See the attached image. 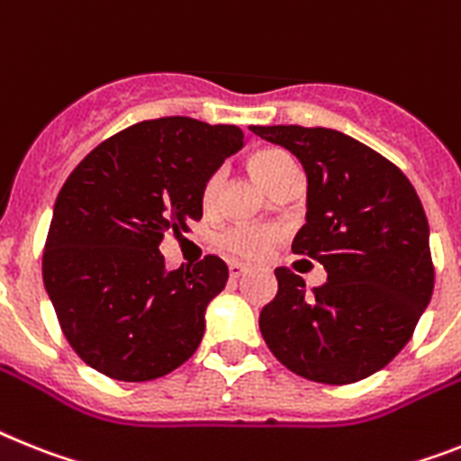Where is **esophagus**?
Returning a JSON list of instances; mask_svg holds the SVG:
<instances>
[{
  "mask_svg": "<svg viewBox=\"0 0 461 461\" xmlns=\"http://www.w3.org/2000/svg\"><path fill=\"white\" fill-rule=\"evenodd\" d=\"M246 272H249V267L246 265H241V262H230V276L231 278H241Z\"/></svg>",
  "mask_w": 461,
  "mask_h": 461,
  "instance_id": "esophagus-1",
  "label": "esophagus"
}]
</instances>
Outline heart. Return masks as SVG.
I'll return each instance as SVG.
<instances>
[{"instance_id": "b5f03b06", "label": "heart", "mask_w": 461, "mask_h": 461, "mask_svg": "<svg viewBox=\"0 0 461 461\" xmlns=\"http://www.w3.org/2000/svg\"><path fill=\"white\" fill-rule=\"evenodd\" d=\"M249 168L260 185H265L272 194H276L278 189L284 187L285 183L295 180L297 166L285 149H262V152L253 154L249 161ZM220 187H222V173L212 171L206 177V183L201 187V206L211 211L218 201ZM278 241V231L274 227H255V224H237L224 230L218 237V243L227 253L243 258V260H260L272 250L274 243Z\"/></svg>"}]
</instances>
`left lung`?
Segmentation results:
<instances>
[{"label": "left lung", "instance_id": "left-lung-1", "mask_svg": "<svg viewBox=\"0 0 461 461\" xmlns=\"http://www.w3.org/2000/svg\"><path fill=\"white\" fill-rule=\"evenodd\" d=\"M253 133L300 158L307 222L293 253L328 272L307 295L303 278L276 267V297L260 312L262 338L304 380H366L408 344L434 293L420 196L389 158L339 131L253 126Z\"/></svg>", "mask_w": 461, "mask_h": 461}]
</instances>
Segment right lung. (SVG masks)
I'll list each match as a JSON object with an SVG mask.
<instances>
[{"label": "right lung", "mask_w": 461, "mask_h": 461, "mask_svg": "<svg viewBox=\"0 0 461 461\" xmlns=\"http://www.w3.org/2000/svg\"><path fill=\"white\" fill-rule=\"evenodd\" d=\"M243 142L239 126L149 119L100 142L69 173L41 272L63 335L93 370L157 380L196 351L230 269L206 255L166 272L158 243L201 220L206 177Z\"/></svg>", "instance_id": "obj_1"}]
</instances>
